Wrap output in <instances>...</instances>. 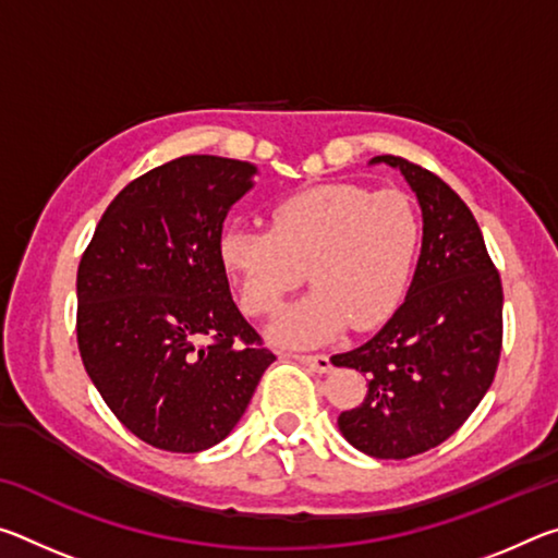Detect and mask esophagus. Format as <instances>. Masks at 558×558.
Here are the masks:
<instances>
[{"label":"esophagus","mask_w":558,"mask_h":558,"mask_svg":"<svg viewBox=\"0 0 558 558\" xmlns=\"http://www.w3.org/2000/svg\"><path fill=\"white\" fill-rule=\"evenodd\" d=\"M295 362L305 364L307 369L313 372H319V374H327L329 369H332V362H329L327 354H290Z\"/></svg>","instance_id":"obj_1"}]
</instances>
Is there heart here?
Returning <instances> with one entry per match:
<instances>
[{"label": "heart", "mask_w": 558, "mask_h": 558, "mask_svg": "<svg viewBox=\"0 0 558 558\" xmlns=\"http://www.w3.org/2000/svg\"><path fill=\"white\" fill-rule=\"evenodd\" d=\"M423 223L403 192L319 184L268 209V229L233 226L219 239L223 272L251 317H272L302 280L313 290L270 329L280 347L325 344L352 325L389 319L409 292Z\"/></svg>", "instance_id": "heart-1"}]
</instances>
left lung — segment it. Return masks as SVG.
<instances>
[{
    "label": "left lung",
    "mask_w": 558,
    "mask_h": 558,
    "mask_svg": "<svg viewBox=\"0 0 558 558\" xmlns=\"http://www.w3.org/2000/svg\"><path fill=\"white\" fill-rule=\"evenodd\" d=\"M423 211V245L403 305L369 342L335 354L366 376L369 391L339 415L356 450L381 460L421 456L448 440L493 386L502 352V280L468 204L438 174L403 157Z\"/></svg>",
    "instance_id": "8db88e82"
}]
</instances>
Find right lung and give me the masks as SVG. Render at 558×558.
<instances>
[{
	"instance_id": "obj_1",
	"label": "right lung",
	"mask_w": 558,
	"mask_h": 558,
	"mask_svg": "<svg viewBox=\"0 0 558 558\" xmlns=\"http://www.w3.org/2000/svg\"><path fill=\"white\" fill-rule=\"evenodd\" d=\"M256 167L184 155L110 202L83 251V366L130 433L169 452L221 442L276 354L239 313L219 260L231 206Z\"/></svg>"
}]
</instances>
